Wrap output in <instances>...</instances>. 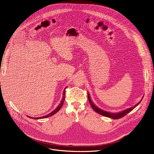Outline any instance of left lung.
Instances as JSON below:
<instances>
[{"instance_id": "8db88e82", "label": "left lung", "mask_w": 154, "mask_h": 154, "mask_svg": "<svg viewBox=\"0 0 154 154\" xmlns=\"http://www.w3.org/2000/svg\"><path fill=\"white\" fill-rule=\"evenodd\" d=\"M143 97H142V98L141 100L140 101V102L142 101ZM88 101H89L91 106H92V109L94 111H95L96 112H97L98 114H100L103 116L109 117V118H111V119H120V118L124 117L125 116H126L128 114V113H129L131 111H132L134 108H135L140 103V102H139L138 103L135 105V106H134V107H132L131 108L125 109V110L122 111V112H117V113H110V112H106V111H104L103 110H101L100 109L98 108L96 106H95V104H94V103L91 100L90 95L88 93Z\"/></svg>"}]
</instances>
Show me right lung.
I'll return each instance as SVG.
<instances>
[{"mask_svg": "<svg viewBox=\"0 0 154 154\" xmlns=\"http://www.w3.org/2000/svg\"><path fill=\"white\" fill-rule=\"evenodd\" d=\"M67 88V87L65 88V89H64V91H63V97H62V100H61V102H60V104L59 105V106L57 107L54 111H52V112H51L49 114H48V115H47V116H43V117H36V118H34L33 117V119H45V118H47V117H51V116H53L54 114H56L57 112L60 109H61V107H62V106H63V102H64V100H65V91H66V88ZM29 117H30V118H32V117H30V116H28Z\"/></svg>", "mask_w": 154, "mask_h": 154, "instance_id": "obj_1", "label": "right lung"}]
</instances>
